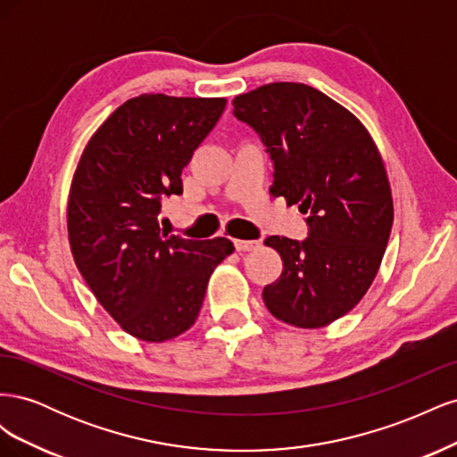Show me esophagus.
<instances>
[{
  "label": "esophagus",
  "instance_id": "1",
  "mask_svg": "<svg viewBox=\"0 0 457 457\" xmlns=\"http://www.w3.org/2000/svg\"><path fill=\"white\" fill-rule=\"evenodd\" d=\"M259 245H261L259 240H234V247H237V252H240V253L257 250Z\"/></svg>",
  "mask_w": 457,
  "mask_h": 457
}]
</instances>
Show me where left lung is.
I'll use <instances>...</instances> for the list:
<instances>
[{
	"label": "left lung",
	"mask_w": 457,
	"mask_h": 457,
	"mask_svg": "<svg viewBox=\"0 0 457 457\" xmlns=\"http://www.w3.org/2000/svg\"><path fill=\"white\" fill-rule=\"evenodd\" d=\"M232 106L272 160V195L307 213L305 240H265L284 270L262 301L282 322L322 328L364 297L381 265L393 227L383 160L347 108L305 84L276 81Z\"/></svg>",
	"instance_id": "left-lung-1"
}]
</instances>
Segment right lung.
Returning <instances> with one entry per match:
<instances>
[{
  "label": "right lung",
  "mask_w": 457,
  "mask_h": 457,
  "mask_svg": "<svg viewBox=\"0 0 457 457\" xmlns=\"http://www.w3.org/2000/svg\"><path fill=\"white\" fill-rule=\"evenodd\" d=\"M225 99L141 95L87 143L68 198L76 267L108 314L143 341L196 322L207 280L234 245L160 228L162 202L183 195L181 173L223 114Z\"/></svg>",
  "instance_id": "right-lung-1"
}]
</instances>
